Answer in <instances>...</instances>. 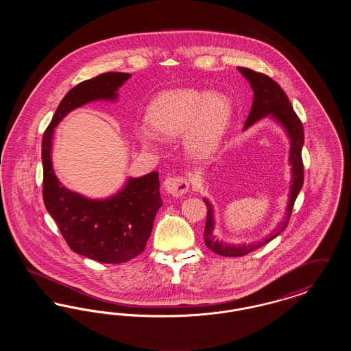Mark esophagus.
Returning <instances> with one entry per match:
<instances>
[{
  "label": "esophagus",
  "mask_w": 351,
  "mask_h": 351,
  "mask_svg": "<svg viewBox=\"0 0 351 351\" xmlns=\"http://www.w3.org/2000/svg\"><path fill=\"white\" fill-rule=\"evenodd\" d=\"M189 188V182L185 178H167L163 183V189L167 195L172 196H183L184 193L188 191Z\"/></svg>",
  "instance_id": "esophagus-1"
}]
</instances>
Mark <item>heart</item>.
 I'll list each match as a JSON object with an SVG mask.
<instances>
[{
	"instance_id": "obj_1",
	"label": "heart",
	"mask_w": 351,
	"mask_h": 351,
	"mask_svg": "<svg viewBox=\"0 0 351 351\" xmlns=\"http://www.w3.org/2000/svg\"><path fill=\"white\" fill-rule=\"evenodd\" d=\"M232 102L217 92L175 89L158 96L147 110L150 126L139 125L135 136L145 149H156L160 138L182 136L184 151L202 160L221 145L232 119Z\"/></svg>"
}]
</instances>
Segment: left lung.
<instances>
[{
    "label": "left lung",
    "mask_w": 351,
    "mask_h": 351,
    "mask_svg": "<svg viewBox=\"0 0 351 351\" xmlns=\"http://www.w3.org/2000/svg\"><path fill=\"white\" fill-rule=\"evenodd\" d=\"M238 71L249 82L251 89L254 92L250 113L243 126V132H246L254 123H256L263 118L271 119L272 122H275L283 129L284 133L289 141L288 165L291 166V184H289L288 202H287L283 219L278 223L275 229H272L271 233L261 238L259 241H254L251 243L234 245V243L223 242L222 239L217 238L215 235L216 210L209 199L204 197V202L206 204V208H208V216H206V223L204 230L205 245L213 252L223 256L246 255L252 250L262 247L263 245H266L282 233L288 225L293 204L304 184V168H302V160H301V150L304 145V129H302L300 119L293 112V108L288 100L287 95L284 93L280 85L274 82L271 77H268L267 75L255 72L249 68L238 67Z\"/></svg>",
    "instance_id": "1"
}]
</instances>
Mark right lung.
Listing matches in <instances>:
<instances>
[{"label":"right lung","mask_w":351,"mask_h":351,"mask_svg":"<svg viewBox=\"0 0 351 351\" xmlns=\"http://www.w3.org/2000/svg\"><path fill=\"white\" fill-rule=\"evenodd\" d=\"M130 73L108 72L77 84L60 101L42 141L43 200L68 246L85 258L102 263H123L145 250L158 209L159 173L128 178L116 193L89 199L64 186L52 166L55 128L72 110L93 101L116 102L118 89Z\"/></svg>","instance_id":"1"}]
</instances>
